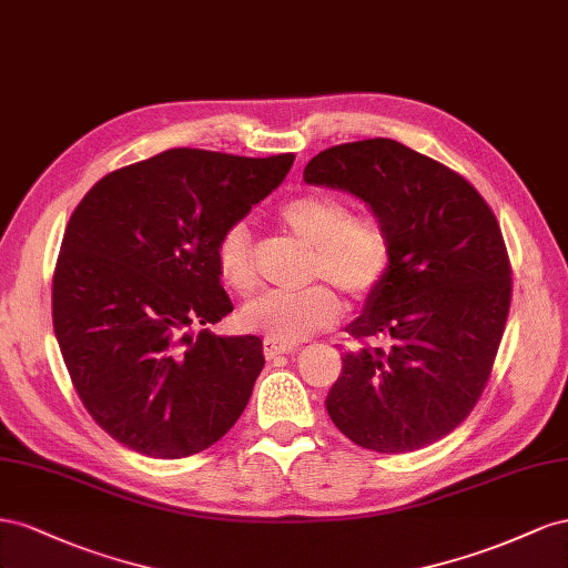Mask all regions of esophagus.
Segmentation results:
<instances>
[{"instance_id": "obj_1", "label": "esophagus", "mask_w": 568, "mask_h": 568, "mask_svg": "<svg viewBox=\"0 0 568 568\" xmlns=\"http://www.w3.org/2000/svg\"><path fill=\"white\" fill-rule=\"evenodd\" d=\"M295 349H297V345H285V343H278V339H273V337L264 339L266 359H275V356H281V354H293Z\"/></svg>"}]
</instances>
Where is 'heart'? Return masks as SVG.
I'll list each match as a JSON object with an SVG mask.
<instances>
[{"label": "heart", "mask_w": 568, "mask_h": 568, "mask_svg": "<svg viewBox=\"0 0 568 568\" xmlns=\"http://www.w3.org/2000/svg\"><path fill=\"white\" fill-rule=\"evenodd\" d=\"M283 229L295 235L312 256L306 278L326 281L352 300H364L385 283L393 268V235L376 214H352L345 200L326 192H306L285 202L278 212ZM216 266L223 285L245 295L256 283L252 240L245 223H233L219 237ZM339 304L328 285L300 293H264L237 314V326L295 345L335 323Z\"/></svg>", "instance_id": "b5f03b06"}]
</instances>
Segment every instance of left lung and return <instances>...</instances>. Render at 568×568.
<instances>
[{"mask_svg":"<svg viewBox=\"0 0 568 568\" xmlns=\"http://www.w3.org/2000/svg\"><path fill=\"white\" fill-rule=\"evenodd\" d=\"M304 181L366 202L395 250L347 326L362 347L343 354L328 416L383 455L433 445L474 412L505 335L511 266L493 209L466 178L387 138L323 150Z\"/></svg>","mask_w":568,"mask_h":568,"instance_id":"1","label":"left lung"}]
</instances>
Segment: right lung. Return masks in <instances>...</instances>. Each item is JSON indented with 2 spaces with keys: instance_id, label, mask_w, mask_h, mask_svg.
Listing matches in <instances>:
<instances>
[{
  "instance_id": "right-lung-1",
  "label": "right lung",
  "mask_w": 568,
  "mask_h": 568,
  "mask_svg": "<svg viewBox=\"0 0 568 568\" xmlns=\"http://www.w3.org/2000/svg\"><path fill=\"white\" fill-rule=\"evenodd\" d=\"M293 161L166 150L104 175L75 206L52 281L54 333L83 407L128 449L197 455L245 412L262 339L190 328L233 312L219 237Z\"/></svg>"
}]
</instances>
